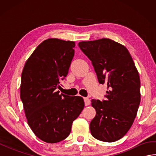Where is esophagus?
<instances>
[{
  "instance_id": "1",
  "label": "esophagus",
  "mask_w": 156,
  "mask_h": 156,
  "mask_svg": "<svg viewBox=\"0 0 156 156\" xmlns=\"http://www.w3.org/2000/svg\"><path fill=\"white\" fill-rule=\"evenodd\" d=\"M84 104L85 106H88L90 104V99L88 98H84Z\"/></svg>"
}]
</instances>
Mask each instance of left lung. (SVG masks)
I'll use <instances>...</instances> for the list:
<instances>
[{"label":"left lung","mask_w":156,"mask_h":156,"mask_svg":"<svg viewBox=\"0 0 156 156\" xmlns=\"http://www.w3.org/2000/svg\"><path fill=\"white\" fill-rule=\"evenodd\" d=\"M90 59L100 84L107 83L106 100L92 99L96 116L90 123L92 136L114 142L127 133L136 117L141 101L140 78L134 62L124 45L110 39L79 42Z\"/></svg>","instance_id":"8db88e82"}]
</instances>
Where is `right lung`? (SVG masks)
I'll use <instances>...</instances> for the list:
<instances>
[{
  "label": "right lung",
  "instance_id": "right-lung-1",
  "mask_svg": "<svg viewBox=\"0 0 156 156\" xmlns=\"http://www.w3.org/2000/svg\"><path fill=\"white\" fill-rule=\"evenodd\" d=\"M74 47V41L46 39L32 53L23 69L20 96L28 125L47 143L65 140L84 107L82 97L59 94L56 90L68 74Z\"/></svg>",
  "mask_w": 156,
  "mask_h": 156
}]
</instances>
